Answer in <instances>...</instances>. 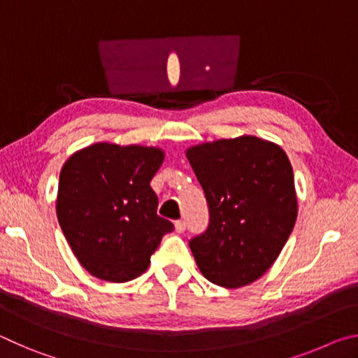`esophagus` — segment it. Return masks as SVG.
<instances>
[{
  "label": "esophagus",
  "instance_id": "34e87169",
  "mask_svg": "<svg viewBox=\"0 0 358 358\" xmlns=\"http://www.w3.org/2000/svg\"><path fill=\"white\" fill-rule=\"evenodd\" d=\"M185 229H186V222H185L183 220H178V221H175V230H177L178 234L185 232Z\"/></svg>",
  "mask_w": 358,
  "mask_h": 358
}]
</instances>
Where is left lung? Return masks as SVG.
<instances>
[{"label":"left lung","mask_w":358,"mask_h":358,"mask_svg":"<svg viewBox=\"0 0 358 358\" xmlns=\"http://www.w3.org/2000/svg\"><path fill=\"white\" fill-rule=\"evenodd\" d=\"M208 203L203 234L189 240L199 270L221 287L259 280L286 245L296 220L294 172L276 143L254 136L186 151Z\"/></svg>","instance_id":"1"}]
</instances>
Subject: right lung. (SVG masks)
<instances>
[{"label": "right lung", "mask_w": 358, "mask_h": 358, "mask_svg": "<svg viewBox=\"0 0 358 358\" xmlns=\"http://www.w3.org/2000/svg\"><path fill=\"white\" fill-rule=\"evenodd\" d=\"M164 161L159 148L94 143L59 173L57 216L72 252L99 280L126 282L147 271L173 224L161 217L150 181Z\"/></svg>", "instance_id": "add662e5"}]
</instances>
